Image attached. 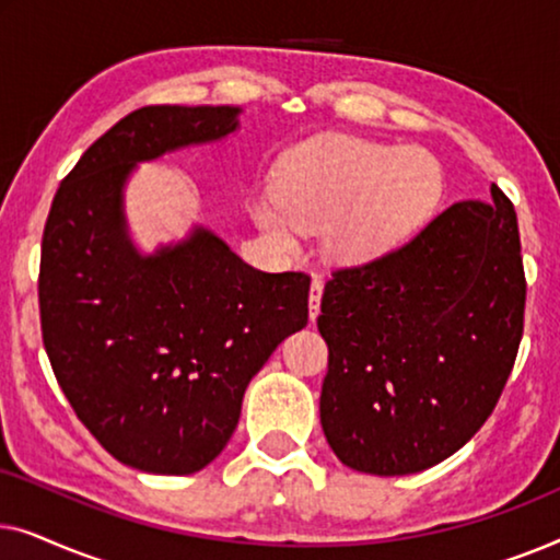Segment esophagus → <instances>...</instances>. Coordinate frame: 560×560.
I'll return each instance as SVG.
<instances>
[{"label": "esophagus", "instance_id": "34e87169", "mask_svg": "<svg viewBox=\"0 0 560 560\" xmlns=\"http://www.w3.org/2000/svg\"><path fill=\"white\" fill-rule=\"evenodd\" d=\"M320 295H324V278L316 275L311 282V293H308V311H311V320H316L320 313Z\"/></svg>", "mask_w": 560, "mask_h": 560}]
</instances>
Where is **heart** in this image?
Listing matches in <instances>:
<instances>
[{"mask_svg":"<svg viewBox=\"0 0 560 560\" xmlns=\"http://www.w3.org/2000/svg\"><path fill=\"white\" fill-rule=\"evenodd\" d=\"M441 167L425 150L362 137H318L290 152L278 188L259 190L255 217L278 240L324 226L343 262H366L400 244L441 196Z\"/></svg>","mask_w":560,"mask_h":560,"instance_id":"obj_1","label":"heart"}]
</instances>
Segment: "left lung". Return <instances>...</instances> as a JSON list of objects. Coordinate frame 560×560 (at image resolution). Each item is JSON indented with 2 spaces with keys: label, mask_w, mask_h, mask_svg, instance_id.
I'll return each mask as SVG.
<instances>
[{
  "label": "left lung",
  "mask_w": 560,
  "mask_h": 560,
  "mask_svg": "<svg viewBox=\"0 0 560 560\" xmlns=\"http://www.w3.org/2000/svg\"><path fill=\"white\" fill-rule=\"evenodd\" d=\"M458 201L400 247L339 267L320 298V425L341 464L377 477L456 454L515 364L525 270L515 206Z\"/></svg>",
  "instance_id": "obj_1"
}]
</instances>
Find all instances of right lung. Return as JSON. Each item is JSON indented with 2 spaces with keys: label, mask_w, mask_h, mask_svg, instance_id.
Segmentation results:
<instances>
[{
  "label": "right lung",
  "mask_w": 560,
  "mask_h": 560,
  "mask_svg": "<svg viewBox=\"0 0 560 560\" xmlns=\"http://www.w3.org/2000/svg\"><path fill=\"white\" fill-rule=\"evenodd\" d=\"M232 106H142L83 152L43 232L37 295L50 366L91 435L132 469L194 474L240 423L249 380L308 324L311 278L262 272L217 234L142 257L121 188L142 160L234 132Z\"/></svg>",
  "instance_id": "add662e5"
}]
</instances>
